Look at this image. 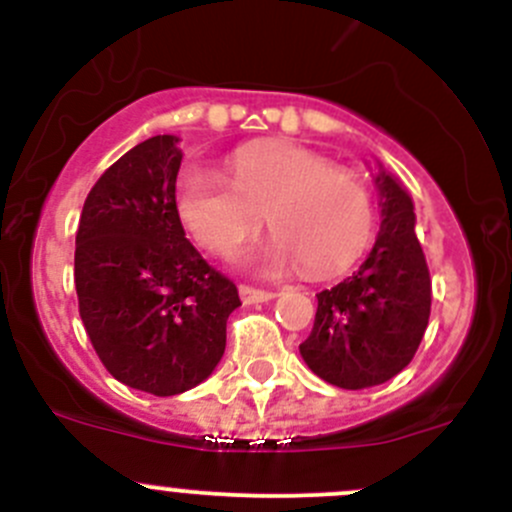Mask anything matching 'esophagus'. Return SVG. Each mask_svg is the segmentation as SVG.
<instances>
[{"label": "esophagus", "mask_w": 512, "mask_h": 512, "mask_svg": "<svg viewBox=\"0 0 512 512\" xmlns=\"http://www.w3.org/2000/svg\"><path fill=\"white\" fill-rule=\"evenodd\" d=\"M275 297V292L270 289H257L250 285H240V299L245 304H257V302H267V299Z\"/></svg>", "instance_id": "34e87169"}]
</instances>
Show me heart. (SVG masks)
Segmentation results:
<instances>
[{
  "label": "heart",
  "instance_id": "obj_1",
  "mask_svg": "<svg viewBox=\"0 0 512 512\" xmlns=\"http://www.w3.org/2000/svg\"><path fill=\"white\" fill-rule=\"evenodd\" d=\"M178 210L195 240L232 257L260 232L262 215L275 232L272 265L297 260L324 277L359 255L374 227L364 180L319 153L289 143H247L227 158V178L188 168L178 180Z\"/></svg>",
  "mask_w": 512,
  "mask_h": 512
}]
</instances>
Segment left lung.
I'll use <instances>...</instances> for the list:
<instances>
[{"mask_svg":"<svg viewBox=\"0 0 512 512\" xmlns=\"http://www.w3.org/2000/svg\"><path fill=\"white\" fill-rule=\"evenodd\" d=\"M381 223L364 265L317 294L312 334L299 354L339 389H369L411 364L431 317V275L409 193L379 170Z\"/></svg>","mask_w":512,"mask_h":512,"instance_id":"left-lung-1","label":"left lung"}]
</instances>
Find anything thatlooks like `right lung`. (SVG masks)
Masks as SVG:
<instances>
[{
	"label": "right lung",
	"mask_w": 512,
	"mask_h": 512,
	"mask_svg": "<svg viewBox=\"0 0 512 512\" xmlns=\"http://www.w3.org/2000/svg\"><path fill=\"white\" fill-rule=\"evenodd\" d=\"M175 136H153L91 188L76 232L79 314L108 374L131 389L175 396L208 379L240 307L235 282L185 237L175 205Z\"/></svg>",
	"instance_id": "right-lung-1"
}]
</instances>
